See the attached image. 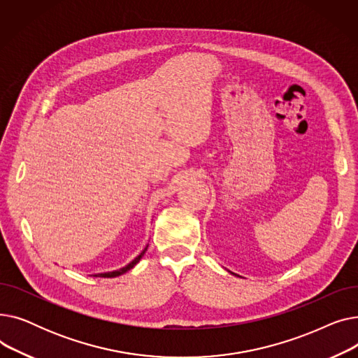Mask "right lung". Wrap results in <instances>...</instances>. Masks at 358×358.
<instances>
[{"mask_svg":"<svg viewBox=\"0 0 358 358\" xmlns=\"http://www.w3.org/2000/svg\"><path fill=\"white\" fill-rule=\"evenodd\" d=\"M146 250H148V247L134 259L131 262H129V264L126 266V267H123V268H120V270H117V271H108V273H100V274H94V277H104V278H110V277H117V275H122V274H124L126 271H129L130 268H134L138 262H139V259L143 257V254L146 252Z\"/></svg>","mask_w":358,"mask_h":358,"instance_id":"1","label":"right lung"}]
</instances>
